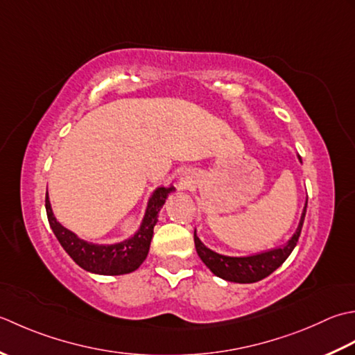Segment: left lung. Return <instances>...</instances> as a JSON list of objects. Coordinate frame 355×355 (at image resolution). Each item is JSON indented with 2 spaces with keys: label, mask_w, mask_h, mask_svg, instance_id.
Segmentation results:
<instances>
[{
  "label": "left lung",
  "mask_w": 355,
  "mask_h": 355,
  "mask_svg": "<svg viewBox=\"0 0 355 355\" xmlns=\"http://www.w3.org/2000/svg\"><path fill=\"white\" fill-rule=\"evenodd\" d=\"M306 204L302 211L297 230H295L293 237L289 239L284 247L274 248L248 257H231L219 254V252L207 248L205 245L200 242V239L196 236V231H194V245H196L198 256L214 276H218L223 280L236 282V284H254V282L268 277L271 272L276 271L279 266L285 262L288 256L293 252L295 245H297L300 231L303 227V220H305L306 214Z\"/></svg>",
  "instance_id": "left-lung-1"
}]
</instances>
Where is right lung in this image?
Listing matches in <instances>:
<instances>
[{
	"instance_id": "right-lung-1",
	"label": "right lung",
	"mask_w": 355,
	"mask_h": 355,
	"mask_svg": "<svg viewBox=\"0 0 355 355\" xmlns=\"http://www.w3.org/2000/svg\"><path fill=\"white\" fill-rule=\"evenodd\" d=\"M175 191V187H159L148 199L146 214L141 222L139 230L136 233L113 245H99L92 243L79 239L70 230L64 228L56 220L52 211V205L49 200V193H46V211L50 228L60 241L61 247L66 250L67 254L81 266L83 270L103 276H121V274L133 272L139 268L141 263L146 260L150 242L153 237V228L157 222V214L161 211L162 205L167 200L168 194Z\"/></svg>"
}]
</instances>
